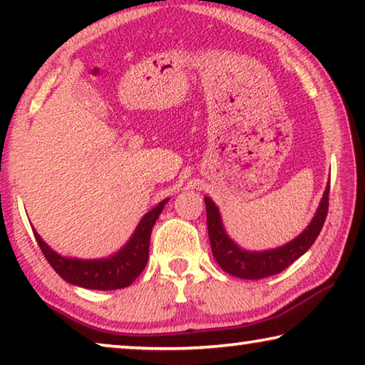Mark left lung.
Segmentation results:
<instances>
[{
    "instance_id": "8db88e82",
    "label": "left lung",
    "mask_w": 365,
    "mask_h": 365,
    "mask_svg": "<svg viewBox=\"0 0 365 365\" xmlns=\"http://www.w3.org/2000/svg\"><path fill=\"white\" fill-rule=\"evenodd\" d=\"M329 193L330 182L327 183L322 200L314 215L311 224L304 232L287 245L279 246L274 250L265 251H246L242 246H238L225 232L224 222H222L219 207L211 197L205 196L206 202V215H207V233L209 242H211L212 256L217 264L224 269L227 274L246 280H259L265 277L280 274L288 265H292L296 259L301 257L311 248L322 230L324 222L329 212Z\"/></svg>"
}]
</instances>
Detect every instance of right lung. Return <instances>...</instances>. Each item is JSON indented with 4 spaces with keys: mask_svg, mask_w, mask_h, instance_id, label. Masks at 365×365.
<instances>
[{
    "mask_svg": "<svg viewBox=\"0 0 365 365\" xmlns=\"http://www.w3.org/2000/svg\"><path fill=\"white\" fill-rule=\"evenodd\" d=\"M168 201L169 197L160 201L150 212H146L141 217L137 228H135L130 240L115 255L103 259H77L61 256L43 242V238L36 233L35 228H32V230L46 261L56 270L61 279H64L71 285L88 289H104V292L119 289L132 285L137 280V277L143 272L148 256H150L148 252H150L151 230Z\"/></svg>",
    "mask_w": 365,
    "mask_h": 365,
    "instance_id": "right-lung-1",
    "label": "right lung"
}]
</instances>
